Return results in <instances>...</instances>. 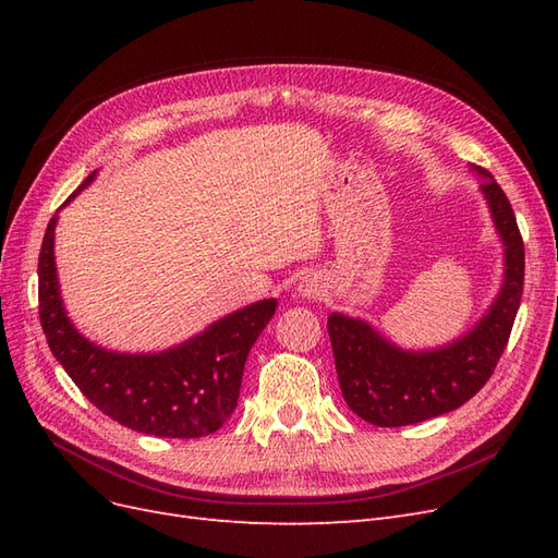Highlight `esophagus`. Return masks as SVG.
I'll list each match as a JSON object with an SVG mask.
<instances>
[{"instance_id": "esophagus-1", "label": "esophagus", "mask_w": 558, "mask_h": 558, "mask_svg": "<svg viewBox=\"0 0 558 558\" xmlns=\"http://www.w3.org/2000/svg\"><path fill=\"white\" fill-rule=\"evenodd\" d=\"M298 293L302 298H318L320 293H324V283L318 281V277L310 275V277H305V279L298 283Z\"/></svg>"}]
</instances>
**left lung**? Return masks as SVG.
<instances>
[{
    "label": "left lung",
    "instance_id": "1",
    "mask_svg": "<svg viewBox=\"0 0 558 558\" xmlns=\"http://www.w3.org/2000/svg\"><path fill=\"white\" fill-rule=\"evenodd\" d=\"M482 191L505 242V283L482 324L440 351L410 353L363 320L330 314L337 379L351 412L379 428L410 426L461 408L494 375L508 347L523 293V240L508 195L486 170Z\"/></svg>",
    "mask_w": 558,
    "mask_h": 558
}]
</instances>
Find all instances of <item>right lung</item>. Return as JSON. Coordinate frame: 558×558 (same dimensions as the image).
Masks as SVG:
<instances>
[{
  "mask_svg": "<svg viewBox=\"0 0 558 558\" xmlns=\"http://www.w3.org/2000/svg\"><path fill=\"white\" fill-rule=\"evenodd\" d=\"M90 181L93 174L81 189ZM56 221L58 214L48 221L39 251V318L50 351L78 391L109 418L146 435L216 433L238 408L246 356L275 316L277 300H260L216 320L170 351L150 356L105 351L83 340L64 316L53 260Z\"/></svg>",
  "mask_w": 558,
  "mask_h": 558,
  "instance_id": "obj_1",
  "label": "right lung"
}]
</instances>
